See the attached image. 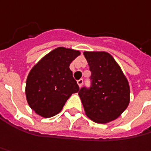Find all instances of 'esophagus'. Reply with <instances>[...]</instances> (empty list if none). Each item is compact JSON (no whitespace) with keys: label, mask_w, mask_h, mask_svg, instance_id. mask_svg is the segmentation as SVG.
Masks as SVG:
<instances>
[{"label":"esophagus","mask_w":151,"mask_h":151,"mask_svg":"<svg viewBox=\"0 0 151 151\" xmlns=\"http://www.w3.org/2000/svg\"><path fill=\"white\" fill-rule=\"evenodd\" d=\"M77 83H78V85L79 86V88H81V87H82V85H83V79H79V80L77 81Z\"/></svg>","instance_id":"1"}]
</instances>
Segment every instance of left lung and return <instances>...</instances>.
I'll use <instances>...</instances> for the list:
<instances>
[{"label":"left lung","instance_id":"obj_1","mask_svg":"<svg viewBox=\"0 0 151 151\" xmlns=\"http://www.w3.org/2000/svg\"><path fill=\"white\" fill-rule=\"evenodd\" d=\"M91 71L92 86L78 92L85 114L106 124L119 118L129 104V84L115 59L107 52H83Z\"/></svg>","mask_w":151,"mask_h":151}]
</instances>
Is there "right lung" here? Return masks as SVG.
Returning <instances> with one entry per match:
<instances>
[{"label":"right lung","instance_id":"1","mask_svg":"<svg viewBox=\"0 0 151 151\" xmlns=\"http://www.w3.org/2000/svg\"><path fill=\"white\" fill-rule=\"evenodd\" d=\"M80 54L78 50L59 47L32 67L25 92L29 106L37 114L43 118L54 116L69 97L79 91L69 66Z\"/></svg>","mask_w":151,"mask_h":151}]
</instances>
